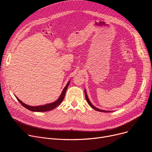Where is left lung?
Returning a JSON list of instances; mask_svg holds the SVG:
<instances>
[{
	"label": "left lung",
	"mask_w": 152,
	"mask_h": 152,
	"mask_svg": "<svg viewBox=\"0 0 152 152\" xmlns=\"http://www.w3.org/2000/svg\"><path fill=\"white\" fill-rule=\"evenodd\" d=\"M85 96H86V101H87V102H88V104H89L90 105V106L92 107V108H93L94 109H95V110H96V111H99V112H107V113H110V111H104V110H101V109H97V108H96V107H94L92 104H91V102L89 101V99H88V97H87V93H86V91H85Z\"/></svg>",
	"instance_id": "1"
}]
</instances>
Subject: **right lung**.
Returning <instances> with one entry per match:
<instances>
[{
    "instance_id": "obj_1",
    "label": "right lung",
    "mask_w": 152,
    "mask_h": 152,
    "mask_svg": "<svg viewBox=\"0 0 152 152\" xmlns=\"http://www.w3.org/2000/svg\"><path fill=\"white\" fill-rule=\"evenodd\" d=\"M70 82H69L67 83L66 86H65V87L64 88V89L63 90L61 95L60 96V97L58 98V99L57 101H56L54 102H52L51 104H46V105H43V106H28L27 104H26L24 103H23L21 101H20L19 99L16 97L17 99L18 100V101L22 104V106H23L24 107H26V109H28L29 111H34V112H45V111H51V110L55 109V107H56L58 105H60V104L63 101L65 97V95L66 93V91L68 88V86L69 85Z\"/></svg>"
}]
</instances>
